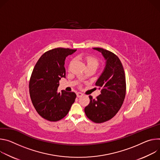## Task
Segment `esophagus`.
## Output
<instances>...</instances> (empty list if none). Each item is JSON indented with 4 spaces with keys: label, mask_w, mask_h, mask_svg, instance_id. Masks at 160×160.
Wrapping results in <instances>:
<instances>
[{
    "label": "esophagus",
    "mask_w": 160,
    "mask_h": 160,
    "mask_svg": "<svg viewBox=\"0 0 160 160\" xmlns=\"http://www.w3.org/2000/svg\"><path fill=\"white\" fill-rule=\"evenodd\" d=\"M83 95V94L82 93H81V92H78L77 93V97H82Z\"/></svg>",
    "instance_id": "esophagus-1"
}]
</instances>
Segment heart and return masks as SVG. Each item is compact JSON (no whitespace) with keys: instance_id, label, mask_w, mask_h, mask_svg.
I'll return each mask as SVG.
<instances>
[{"instance_id":"obj_1","label":"heart","mask_w":160,"mask_h":160,"mask_svg":"<svg viewBox=\"0 0 160 160\" xmlns=\"http://www.w3.org/2000/svg\"><path fill=\"white\" fill-rule=\"evenodd\" d=\"M83 60L85 62L87 67H94L97 68L100 64V62L98 58L93 55H85L83 57ZM74 60L70 62V65L72 64Z\"/></svg>"}]
</instances>
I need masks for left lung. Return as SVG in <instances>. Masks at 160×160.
I'll use <instances>...</instances> for the list:
<instances>
[{
    "instance_id": "1",
    "label": "left lung",
    "mask_w": 160,
    "mask_h": 160,
    "mask_svg": "<svg viewBox=\"0 0 160 160\" xmlns=\"http://www.w3.org/2000/svg\"><path fill=\"white\" fill-rule=\"evenodd\" d=\"M93 49L102 52L106 65L95 83L99 89H102L101 94L95 99L89 96L90 103L84 108V112L87 118L93 122L102 123L112 119L121 108L126 95V78L117 55L103 48Z\"/></svg>"
}]
</instances>
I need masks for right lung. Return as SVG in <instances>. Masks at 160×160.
<instances>
[{
    "label": "right lung",
    "instance_id": "obj_1",
    "mask_svg": "<svg viewBox=\"0 0 160 160\" xmlns=\"http://www.w3.org/2000/svg\"><path fill=\"white\" fill-rule=\"evenodd\" d=\"M76 49L58 48L44 52L35 64L29 81L34 108L44 119L58 121L68 114L76 98L74 92L58 93L59 80L65 78V58Z\"/></svg>",
    "mask_w": 160,
    "mask_h": 160
}]
</instances>
